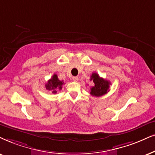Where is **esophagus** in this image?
<instances>
[{"label": "esophagus", "instance_id": "obj_1", "mask_svg": "<svg viewBox=\"0 0 155 155\" xmlns=\"http://www.w3.org/2000/svg\"><path fill=\"white\" fill-rule=\"evenodd\" d=\"M72 79H73V81L75 82H77L78 81H79V78H78L77 76H74V77L72 78Z\"/></svg>", "mask_w": 155, "mask_h": 155}]
</instances>
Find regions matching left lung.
Instances as JSON below:
<instances>
[{
	"label": "left lung",
	"mask_w": 155,
	"mask_h": 155,
	"mask_svg": "<svg viewBox=\"0 0 155 155\" xmlns=\"http://www.w3.org/2000/svg\"><path fill=\"white\" fill-rule=\"evenodd\" d=\"M90 81L93 82L94 86L91 87L90 94L94 97H101L109 91L110 82L100 77L99 74L93 73L91 76Z\"/></svg>",
	"instance_id": "obj_1"
}]
</instances>
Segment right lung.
<instances>
[{"mask_svg": "<svg viewBox=\"0 0 155 155\" xmlns=\"http://www.w3.org/2000/svg\"><path fill=\"white\" fill-rule=\"evenodd\" d=\"M64 84L63 80L58 79V76L56 74H54L52 76V78L49 79L47 82V84L45 85L46 89L47 90H49V91H52L53 94H56L58 90H61L62 86Z\"/></svg>", "mask_w": 155, "mask_h": 155, "instance_id": "add662e5", "label": "right lung"}]
</instances>
